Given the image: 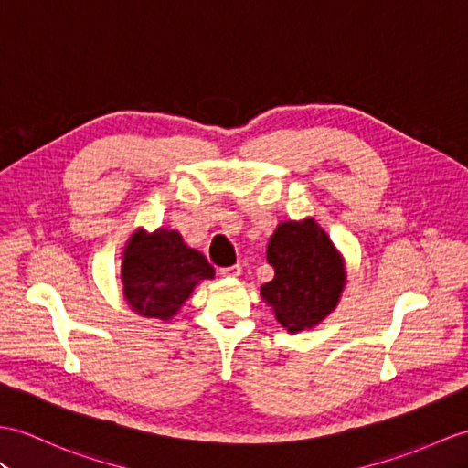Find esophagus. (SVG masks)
Returning a JSON list of instances; mask_svg holds the SVG:
<instances>
[{
  "label": "esophagus",
  "mask_w": 468,
  "mask_h": 468,
  "mask_svg": "<svg viewBox=\"0 0 468 468\" xmlns=\"http://www.w3.org/2000/svg\"><path fill=\"white\" fill-rule=\"evenodd\" d=\"M220 273H222V276H226V278H238L242 273V266L240 264L228 266V268H222Z\"/></svg>",
  "instance_id": "obj_1"
}]
</instances>
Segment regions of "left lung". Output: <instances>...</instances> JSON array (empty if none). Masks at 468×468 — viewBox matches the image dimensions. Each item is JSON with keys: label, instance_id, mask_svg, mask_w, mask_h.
I'll return each mask as SVG.
<instances>
[{"label": "left lung", "instance_id": "obj_1", "mask_svg": "<svg viewBox=\"0 0 468 468\" xmlns=\"http://www.w3.org/2000/svg\"><path fill=\"white\" fill-rule=\"evenodd\" d=\"M266 258L276 273L260 288L261 300L290 334L312 329L335 310L347 282L346 264L314 218L278 224Z\"/></svg>", "mask_w": 468, "mask_h": 468}]
</instances>
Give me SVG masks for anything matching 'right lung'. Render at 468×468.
Returning <instances> with one entry per match:
<instances>
[{"label":"right lung","mask_w":468,"mask_h":468,"mask_svg":"<svg viewBox=\"0 0 468 468\" xmlns=\"http://www.w3.org/2000/svg\"><path fill=\"white\" fill-rule=\"evenodd\" d=\"M214 268L176 230L148 234L139 228L122 252L121 280L124 300L144 317L173 320L200 282L212 280Z\"/></svg>","instance_id":"obj_1"}]
</instances>
